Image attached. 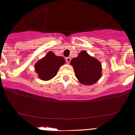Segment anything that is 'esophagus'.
<instances>
[{
    "label": "esophagus",
    "mask_w": 135,
    "mask_h": 135,
    "mask_svg": "<svg viewBox=\"0 0 135 135\" xmlns=\"http://www.w3.org/2000/svg\"><path fill=\"white\" fill-rule=\"evenodd\" d=\"M65 60H66V61L68 62V63H69V62H70V60H71V58L69 57H67L65 58Z\"/></svg>",
    "instance_id": "34e87169"
}]
</instances>
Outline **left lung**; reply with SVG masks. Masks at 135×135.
Instances as JSON below:
<instances>
[{
	"mask_svg": "<svg viewBox=\"0 0 135 135\" xmlns=\"http://www.w3.org/2000/svg\"><path fill=\"white\" fill-rule=\"evenodd\" d=\"M75 72L76 77L81 84L90 85L96 83L101 77V64L91 57L85 51H82L77 57L70 61Z\"/></svg>",
	"mask_w": 135,
	"mask_h": 135,
	"instance_id": "8db88e82",
	"label": "left lung"
}]
</instances>
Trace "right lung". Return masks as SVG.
<instances>
[{
	"label": "right lung",
	"instance_id": "1",
	"mask_svg": "<svg viewBox=\"0 0 135 135\" xmlns=\"http://www.w3.org/2000/svg\"><path fill=\"white\" fill-rule=\"evenodd\" d=\"M65 62L62 57L56 56L53 52L49 51L44 57L36 62L35 70L41 80H49L56 75L59 67Z\"/></svg>",
	"mask_w": 135,
	"mask_h": 135
}]
</instances>
